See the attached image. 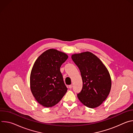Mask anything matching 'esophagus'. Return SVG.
Listing matches in <instances>:
<instances>
[{
	"label": "esophagus",
	"instance_id": "1",
	"mask_svg": "<svg viewBox=\"0 0 133 133\" xmlns=\"http://www.w3.org/2000/svg\"><path fill=\"white\" fill-rule=\"evenodd\" d=\"M69 88H70V89H71L72 87V85H69Z\"/></svg>",
	"mask_w": 133,
	"mask_h": 133
}]
</instances>
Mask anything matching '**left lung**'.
<instances>
[{
    "label": "left lung",
    "instance_id": "obj_1",
    "mask_svg": "<svg viewBox=\"0 0 133 133\" xmlns=\"http://www.w3.org/2000/svg\"><path fill=\"white\" fill-rule=\"evenodd\" d=\"M79 68L83 88L77 94L81 102L87 107L100 106L110 92L111 82L109 73L102 62L92 53L86 51L71 56Z\"/></svg>",
    "mask_w": 133,
    "mask_h": 133
}]
</instances>
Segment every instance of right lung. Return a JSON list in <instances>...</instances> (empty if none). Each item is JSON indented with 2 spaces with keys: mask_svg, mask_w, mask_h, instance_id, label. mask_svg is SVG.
I'll return each instance as SVG.
<instances>
[{
  "mask_svg": "<svg viewBox=\"0 0 133 133\" xmlns=\"http://www.w3.org/2000/svg\"><path fill=\"white\" fill-rule=\"evenodd\" d=\"M67 58L65 53L50 49L35 61L30 74V89L36 100L42 106H55L66 93L67 88L60 68Z\"/></svg>",
  "mask_w": 133,
  "mask_h": 133,
  "instance_id": "right-lung-1",
  "label": "right lung"
}]
</instances>
